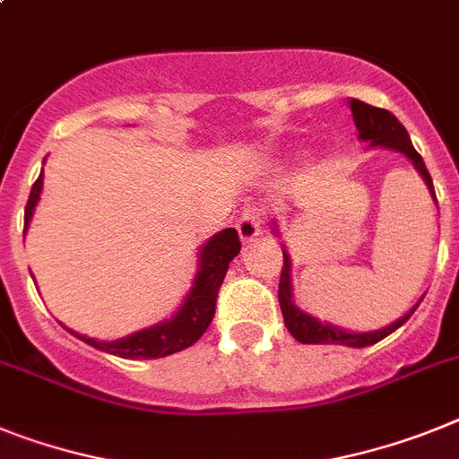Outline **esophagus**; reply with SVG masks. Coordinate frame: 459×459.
Wrapping results in <instances>:
<instances>
[{
  "label": "esophagus",
  "mask_w": 459,
  "mask_h": 459,
  "mask_svg": "<svg viewBox=\"0 0 459 459\" xmlns=\"http://www.w3.org/2000/svg\"><path fill=\"white\" fill-rule=\"evenodd\" d=\"M236 229L242 242H252L254 238L261 236V214L254 210V207L252 210H245L242 212V217L238 219Z\"/></svg>",
  "instance_id": "esophagus-1"
}]
</instances>
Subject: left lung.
Returning <instances> with one entry per match:
<instances>
[{
	"label": "left lung",
	"mask_w": 459,
	"mask_h": 459,
	"mask_svg": "<svg viewBox=\"0 0 459 459\" xmlns=\"http://www.w3.org/2000/svg\"><path fill=\"white\" fill-rule=\"evenodd\" d=\"M350 109H352L354 126L359 130V140L371 142V146H380V149H392V152H399L415 165V170L420 172V177L425 179L429 194H432L434 203H437V194H434L432 177L427 172L425 160L411 144V137H408L406 128H403L399 118L387 109H380V107H371L361 100H350ZM277 233V229H273ZM284 254V265L282 275H280V289H277V299H280V307H282L284 326L289 329V333L296 338L299 342H313V345H348V348H367L373 342L383 341L385 336H390L392 331H396L402 325H406L408 317L415 313V307L420 306V299L411 310H408L403 317H399L396 322H392L390 326L378 331H364V333H354V331H345L341 326L326 325V322H319L313 315L303 313L301 307L296 306L294 299H291V259H289L287 249H282Z\"/></svg>",
	"instance_id": "obj_1"
}]
</instances>
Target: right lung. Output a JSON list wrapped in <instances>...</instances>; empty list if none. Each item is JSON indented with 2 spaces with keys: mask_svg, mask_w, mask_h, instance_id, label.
Wrapping results in <instances>:
<instances>
[{
  "mask_svg": "<svg viewBox=\"0 0 459 459\" xmlns=\"http://www.w3.org/2000/svg\"><path fill=\"white\" fill-rule=\"evenodd\" d=\"M41 188H44V170L39 179L32 184L30 198L25 205V233L27 226L32 221L34 207L39 203ZM240 252V238L236 229H223L217 236L200 247L198 256V273L194 277V287L188 289L186 299L179 306L170 319H165L160 325H153L149 329L134 331L130 336L118 338V341H98V338L81 336L76 331L67 329L91 348L102 350V352L117 354L123 359H158V357H168V354L182 352L191 348L210 326L214 317V307H217V294L221 287L229 264Z\"/></svg>",
  "mask_w": 459,
  "mask_h": 459,
  "instance_id": "1",
  "label": "right lung"
}]
</instances>
